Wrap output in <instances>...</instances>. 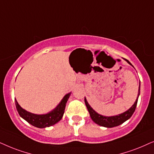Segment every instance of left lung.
Listing matches in <instances>:
<instances>
[{
	"label": "left lung",
	"instance_id": "1",
	"mask_svg": "<svg viewBox=\"0 0 154 154\" xmlns=\"http://www.w3.org/2000/svg\"><path fill=\"white\" fill-rule=\"evenodd\" d=\"M125 60L129 63V64L132 65L130 62H129V60ZM138 91H139L138 96H137L136 101L134 102V103L133 104L132 107H131L130 109L127 110V111L115 116L108 117V116H101V115L97 113V112H96L95 110H94L93 108L90 106L89 104L88 103L86 98H85V102L86 106H87L88 109V111H89L90 114V117H91L92 120H93L95 123L98 125L105 127V128H113V127L120 125L122 124L124 122H125L126 120H128V119H130L131 118V116H132V114L134 113V110L136 109V107H137V101H138V98H139V94H140V85L139 86Z\"/></svg>",
	"mask_w": 154,
	"mask_h": 154
}]
</instances>
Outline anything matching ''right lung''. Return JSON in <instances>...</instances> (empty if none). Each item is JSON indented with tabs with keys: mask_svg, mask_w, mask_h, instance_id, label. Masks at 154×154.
Listing matches in <instances>:
<instances>
[{
	"mask_svg": "<svg viewBox=\"0 0 154 154\" xmlns=\"http://www.w3.org/2000/svg\"><path fill=\"white\" fill-rule=\"evenodd\" d=\"M70 94L71 92L66 94L61 100L60 103L56 106V108L46 114L37 115L26 111L18 104L17 100L15 99L16 108L20 117H22L24 120H25L32 125L38 128H48L57 123L62 119L67 101L70 96Z\"/></svg>",
	"mask_w": 154,
	"mask_h": 154,
	"instance_id": "1",
	"label": "right lung"
}]
</instances>
